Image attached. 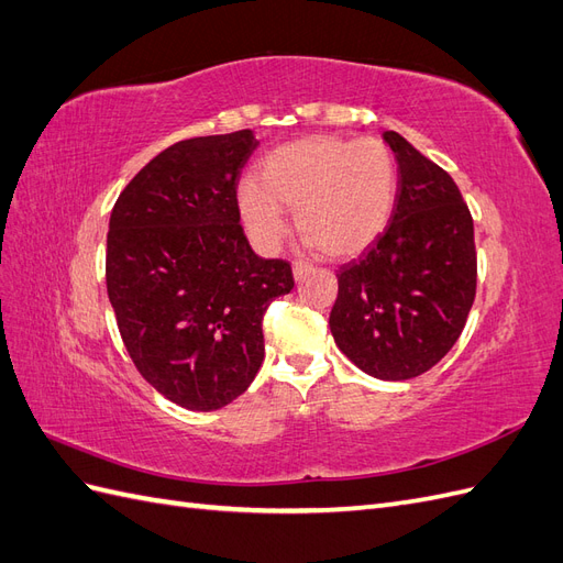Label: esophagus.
<instances>
[{
  "label": "esophagus",
  "instance_id": "esophagus-1",
  "mask_svg": "<svg viewBox=\"0 0 563 563\" xmlns=\"http://www.w3.org/2000/svg\"><path fill=\"white\" fill-rule=\"evenodd\" d=\"M310 269H312V265H310V263H305V261H296V263H294V277H296V282H300L305 275H308Z\"/></svg>",
  "mask_w": 563,
  "mask_h": 563
}]
</instances>
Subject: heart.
Instances as JSON below:
<instances>
[{"label":"heart","mask_w":563,"mask_h":563,"mask_svg":"<svg viewBox=\"0 0 563 563\" xmlns=\"http://www.w3.org/2000/svg\"><path fill=\"white\" fill-rule=\"evenodd\" d=\"M397 199V162L378 139L310 135L272 150L261 185L236 192L253 244L272 251L286 234L279 207L296 209V225L323 255L347 258L378 240Z\"/></svg>","instance_id":"obj_1"}]
</instances>
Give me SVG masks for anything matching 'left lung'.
Returning <instances> with one entry per match:
<instances>
[{
  "label": "left lung",
  "instance_id": "1",
  "mask_svg": "<svg viewBox=\"0 0 563 563\" xmlns=\"http://www.w3.org/2000/svg\"><path fill=\"white\" fill-rule=\"evenodd\" d=\"M397 199L387 228L338 269L329 327L364 373L408 380L444 360L476 294L474 223L457 185L397 131Z\"/></svg>",
  "mask_w": 563,
  "mask_h": 563
}]
</instances>
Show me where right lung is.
Returning <instances> with one entry per match:
<instances>
[{
    "mask_svg": "<svg viewBox=\"0 0 563 563\" xmlns=\"http://www.w3.org/2000/svg\"><path fill=\"white\" fill-rule=\"evenodd\" d=\"M251 129L187 139L143 166L114 201L106 282L131 362L159 395L216 411L265 356L263 317L294 288L291 263L255 255L236 180Z\"/></svg>",
    "mask_w": 563,
    "mask_h": 563,
    "instance_id": "add662e5",
    "label": "right lung"
}]
</instances>
